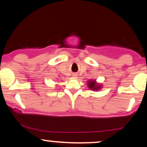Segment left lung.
Listing matches in <instances>:
<instances>
[{"instance_id":"obj_1","label":"left lung","mask_w":147,"mask_h":147,"mask_svg":"<svg viewBox=\"0 0 147 147\" xmlns=\"http://www.w3.org/2000/svg\"><path fill=\"white\" fill-rule=\"evenodd\" d=\"M88 87L92 90H99L102 88V86L97 84L95 80L88 81Z\"/></svg>"}]
</instances>
